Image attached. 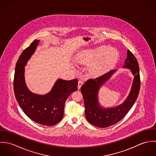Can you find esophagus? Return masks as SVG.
Instances as JSON below:
<instances>
[{"label": "esophagus", "instance_id": "esophagus-1", "mask_svg": "<svg viewBox=\"0 0 156 156\" xmlns=\"http://www.w3.org/2000/svg\"><path fill=\"white\" fill-rule=\"evenodd\" d=\"M83 84V82L82 80H79V82H78V89H80Z\"/></svg>", "mask_w": 156, "mask_h": 156}]
</instances>
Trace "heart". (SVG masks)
<instances>
[{
    "mask_svg": "<svg viewBox=\"0 0 156 156\" xmlns=\"http://www.w3.org/2000/svg\"><path fill=\"white\" fill-rule=\"evenodd\" d=\"M118 58L119 53L116 48L104 45L85 50L79 56V60L81 62L89 64V73L94 76L100 75L110 69Z\"/></svg>",
    "mask_w": 156,
    "mask_h": 156,
    "instance_id": "heart-1",
    "label": "heart"
}]
</instances>
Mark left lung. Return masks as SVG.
Masks as SVG:
<instances>
[{
	"instance_id": "left-lung-1",
	"label": "left lung",
	"mask_w": 156,
	"mask_h": 156,
	"mask_svg": "<svg viewBox=\"0 0 156 156\" xmlns=\"http://www.w3.org/2000/svg\"><path fill=\"white\" fill-rule=\"evenodd\" d=\"M125 61L123 67L130 69L134 77L130 93L122 105L111 109H103L98 101L99 88L110 78L114 71H109L95 79H89L81 87L87 119L95 127L105 128L116 124L127 115L137 99L140 86L138 62L130 50L127 51V57Z\"/></svg>"
}]
</instances>
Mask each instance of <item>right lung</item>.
Instances as JSON below:
<instances>
[{"instance_id":"obj_1","label":"right lung","mask_w":156,"mask_h":156,"mask_svg":"<svg viewBox=\"0 0 156 156\" xmlns=\"http://www.w3.org/2000/svg\"><path fill=\"white\" fill-rule=\"evenodd\" d=\"M38 42L39 40H35L20 55L15 69L14 90L20 107L30 119L41 125L51 126L62 120L66 100L71 93L77 90L78 80L58 79L51 90L44 95L30 92L24 82V66Z\"/></svg>"}]
</instances>
